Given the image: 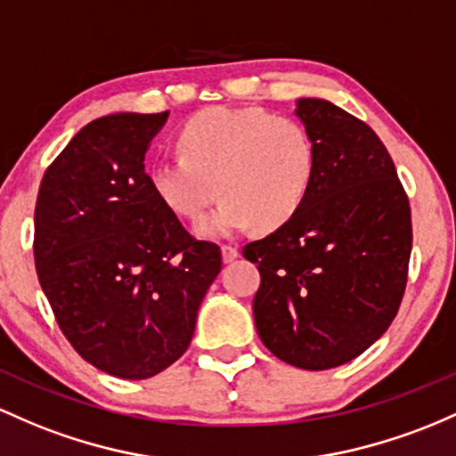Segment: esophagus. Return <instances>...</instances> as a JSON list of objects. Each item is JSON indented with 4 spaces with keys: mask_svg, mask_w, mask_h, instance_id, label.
<instances>
[{
    "mask_svg": "<svg viewBox=\"0 0 456 456\" xmlns=\"http://www.w3.org/2000/svg\"><path fill=\"white\" fill-rule=\"evenodd\" d=\"M220 253H223V262L229 264L238 257V247H233V244H223V247H220Z\"/></svg>",
    "mask_w": 456,
    "mask_h": 456,
    "instance_id": "esophagus-1",
    "label": "esophagus"
}]
</instances>
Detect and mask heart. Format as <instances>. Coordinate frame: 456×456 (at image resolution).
Segmentation results:
<instances>
[{
	"mask_svg": "<svg viewBox=\"0 0 456 456\" xmlns=\"http://www.w3.org/2000/svg\"><path fill=\"white\" fill-rule=\"evenodd\" d=\"M177 158L149 168V183L177 216L197 220L205 238H220L257 223L274 229L298 212L316 173V147L307 127L270 110L216 106L188 118Z\"/></svg>",
	"mask_w": 456,
	"mask_h": 456,
	"instance_id": "b5f03b06",
	"label": "heart"
}]
</instances>
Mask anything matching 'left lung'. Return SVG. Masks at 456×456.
<instances>
[{
    "mask_svg": "<svg viewBox=\"0 0 456 456\" xmlns=\"http://www.w3.org/2000/svg\"><path fill=\"white\" fill-rule=\"evenodd\" d=\"M316 173L298 212L242 248L262 283L259 338L303 370L359 357L396 318L411 255V209L377 134L324 99H298Z\"/></svg>",
    "mask_w": 456,
    "mask_h": 456,
    "instance_id": "obj_1",
    "label": "left lung"
}]
</instances>
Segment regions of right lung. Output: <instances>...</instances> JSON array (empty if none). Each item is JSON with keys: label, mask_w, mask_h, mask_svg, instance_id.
Returning a JSON list of instances; mask_svg holds the SVG:
<instances>
[{"label": "right lung", "mask_w": 456, "mask_h": 456, "mask_svg": "<svg viewBox=\"0 0 456 456\" xmlns=\"http://www.w3.org/2000/svg\"><path fill=\"white\" fill-rule=\"evenodd\" d=\"M168 112L79 129L43 175L34 262L64 338L102 372L140 381L177 362L223 266L159 201L144 153Z\"/></svg>", "instance_id": "right-lung-1"}]
</instances>
